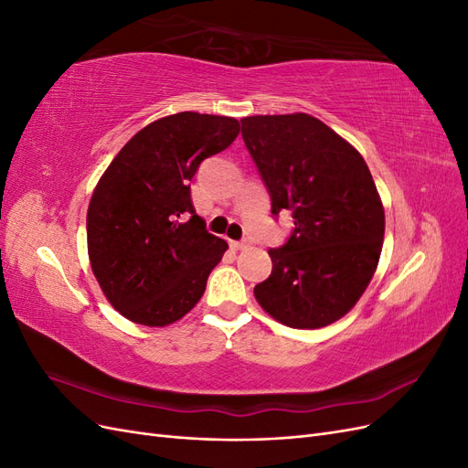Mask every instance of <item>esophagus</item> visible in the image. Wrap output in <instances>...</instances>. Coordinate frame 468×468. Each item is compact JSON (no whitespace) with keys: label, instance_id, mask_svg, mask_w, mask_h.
I'll return each instance as SVG.
<instances>
[{"label":"esophagus","instance_id":"esophagus-1","mask_svg":"<svg viewBox=\"0 0 468 468\" xmlns=\"http://www.w3.org/2000/svg\"><path fill=\"white\" fill-rule=\"evenodd\" d=\"M230 248L232 250H244V248H248V244L246 242H234V239H230Z\"/></svg>","mask_w":468,"mask_h":468}]
</instances>
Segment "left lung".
<instances>
[{
	"instance_id": "obj_1",
	"label": "left lung",
	"mask_w": 468,
	"mask_h": 468,
	"mask_svg": "<svg viewBox=\"0 0 468 468\" xmlns=\"http://www.w3.org/2000/svg\"><path fill=\"white\" fill-rule=\"evenodd\" d=\"M244 143L294 230L269 250L271 275L253 294L265 313L296 330L344 318L377 271L385 208L363 155L306 112L242 119Z\"/></svg>"
}]
</instances>
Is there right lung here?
<instances>
[{"label": "right lung", "instance_id": "1", "mask_svg": "<svg viewBox=\"0 0 468 468\" xmlns=\"http://www.w3.org/2000/svg\"><path fill=\"white\" fill-rule=\"evenodd\" d=\"M238 134L232 117L176 112L138 131L99 177L88 256L105 299L126 320L164 328L201 301L229 244L195 215L189 181Z\"/></svg>", "mask_w": 468, "mask_h": 468}]
</instances>
